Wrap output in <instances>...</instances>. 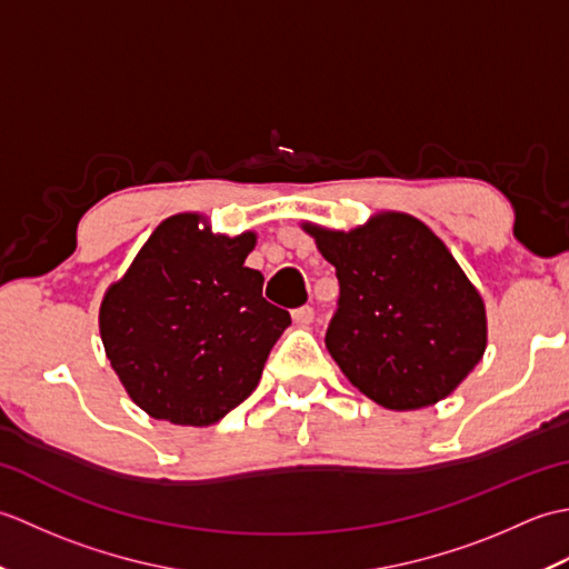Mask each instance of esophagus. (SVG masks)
<instances>
[{"mask_svg":"<svg viewBox=\"0 0 569 569\" xmlns=\"http://www.w3.org/2000/svg\"><path fill=\"white\" fill-rule=\"evenodd\" d=\"M312 318H316V310H312L310 306H300V308L293 310V320L298 325H310Z\"/></svg>","mask_w":569,"mask_h":569,"instance_id":"34e87169","label":"esophagus"}]
</instances>
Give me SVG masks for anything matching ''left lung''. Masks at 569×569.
<instances>
[{
  "label": "left lung",
  "instance_id": "1",
  "mask_svg": "<svg viewBox=\"0 0 569 569\" xmlns=\"http://www.w3.org/2000/svg\"><path fill=\"white\" fill-rule=\"evenodd\" d=\"M303 229L340 281L325 345L345 377L391 410L450 396L485 357L487 310L442 239L406 212Z\"/></svg>",
  "mask_w": 569,
  "mask_h": 569
}]
</instances>
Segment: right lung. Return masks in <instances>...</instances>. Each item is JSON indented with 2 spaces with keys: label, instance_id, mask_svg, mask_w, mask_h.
Instances as JSON below:
<instances>
[{
  "label": "right lung",
  "instance_id": "add662e5",
  "mask_svg": "<svg viewBox=\"0 0 569 569\" xmlns=\"http://www.w3.org/2000/svg\"><path fill=\"white\" fill-rule=\"evenodd\" d=\"M253 244V232L212 234L202 214L180 212L107 288V359L151 418L212 426L257 389L291 316L261 296V271L244 266Z\"/></svg>",
  "mask_w": 569,
  "mask_h": 569
}]
</instances>
